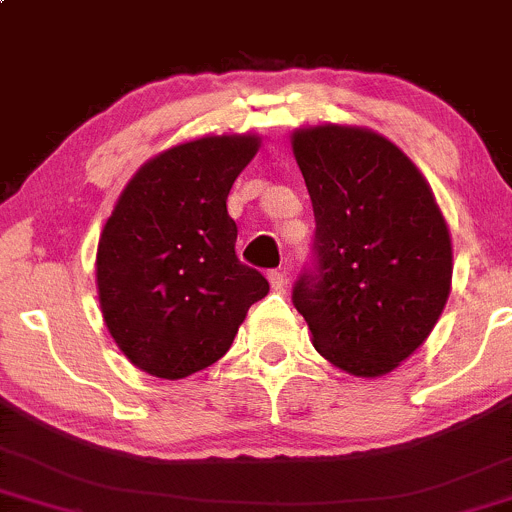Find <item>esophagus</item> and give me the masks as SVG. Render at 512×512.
Here are the masks:
<instances>
[{"label": "esophagus", "instance_id": "esophagus-1", "mask_svg": "<svg viewBox=\"0 0 512 512\" xmlns=\"http://www.w3.org/2000/svg\"><path fill=\"white\" fill-rule=\"evenodd\" d=\"M268 283H271L273 291L281 293L283 288H286V283H288L286 271H281V268H276V271H268Z\"/></svg>", "mask_w": 512, "mask_h": 512}]
</instances>
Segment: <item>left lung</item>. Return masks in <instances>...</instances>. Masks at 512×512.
<instances>
[{"label": "left lung", "instance_id": "obj_1", "mask_svg": "<svg viewBox=\"0 0 512 512\" xmlns=\"http://www.w3.org/2000/svg\"><path fill=\"white\" fill-rule=\"evenodd\" d=\"M315 214V271L293 305L320 355L382 377L424 345L451 293L453 249L419 167L384 135L310 125L291 135Z\"/></svg>", "mask_w": 512, "mask_h": 512}]
</instances>
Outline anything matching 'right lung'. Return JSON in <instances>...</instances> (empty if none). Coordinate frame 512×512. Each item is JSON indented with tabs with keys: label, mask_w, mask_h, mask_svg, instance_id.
Masks as SVG:
<instances>
[{
	"label": "right lung",
	"mask_w": 512,
	"mask_h": 512,
	"mask_svg": "<svg viewBox=\"0 0 512 512\" xmlns=\"http://www.w3.org/2000/svg\"><path fill=\"white\" fill-rule=\"evenodd\" d=\"M258 135H204L135 172L98 239L105 328L125 357L160 379L214 365L268 281L236 258L226 197L256 157Z\"/></svg>",
	"instance_id": "right-lung-1"
}]
</instances>
